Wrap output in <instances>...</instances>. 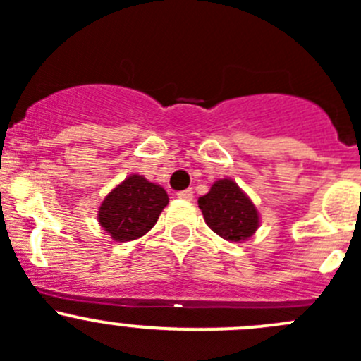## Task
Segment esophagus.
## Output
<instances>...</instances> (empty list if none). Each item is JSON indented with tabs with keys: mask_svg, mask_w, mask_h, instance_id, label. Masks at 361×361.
I'll list each match as a JSON object with an SVG mask.
<instances>
[{
	"mask_svg": "<svg viewBox=\"0 0 361 361\" xmlns=\"http://www.w3.org/2000/svg\"><path fill=\"white\" fill-rule=\"evenodd\" d=\"M178 197L183 199V201H192V199H194V190H192V188H187V190L178 192Z\"/></svg>",
	"mask_w": 361,
	"mask_h": 361,
	"instance_id": "1",
	"label": "esophagus"
}]
</instances>
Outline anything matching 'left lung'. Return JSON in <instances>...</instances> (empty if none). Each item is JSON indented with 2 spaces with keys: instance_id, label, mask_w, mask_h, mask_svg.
Segmentation results:
<instances>
[{
  "instance_id": "8db88e82",
  "label": "left lung",
  "mask_w": 361,
  "mask_h": 361,
  "mask_svg": "<svg viewBox=\"0 0 361 361\" xmlns=\"http://www.w3.org/2000/svg\"><path fill=\"white\" fill-rule=\"evenodd\" d=\"M197 202L207 227L227 241H246L260 224L255 204L228 178L214 181L209 192L199 197Z\"/></svg>"
}]
</instances>
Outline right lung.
Wrapping results in <instances>:
<instances>
[{
  "instance_id": "obj_1",
  "label": "right lung",
  "mask_w": 361,
  "mask_h": 361,
  "mask_svg": "<svg viewBox=\"0 0 361 361\" xmlns=\"http://www.w3.org/2000/svg\"><path fill=\"white\" fill-rule=\"evenodd\" d=\"M169 202L166 190L141 174H130L104 197L99 225L115 241H134L147 234Z\"/></svg>"
}]
</instances>
